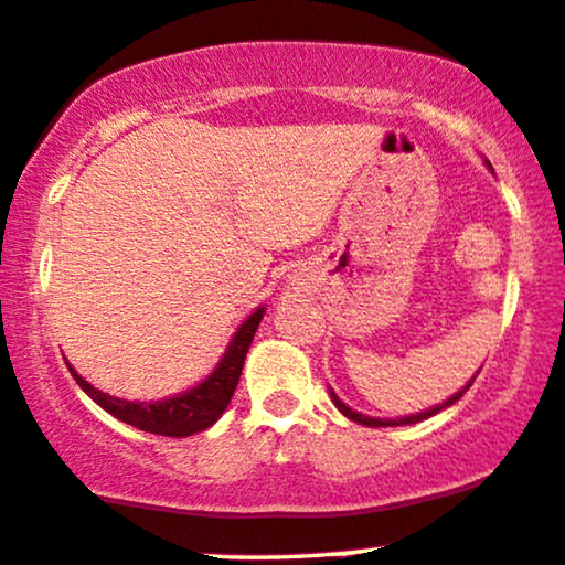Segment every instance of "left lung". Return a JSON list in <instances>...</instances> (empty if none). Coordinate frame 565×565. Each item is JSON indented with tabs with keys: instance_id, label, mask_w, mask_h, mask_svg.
I'll list each match as a JSON object with an SVG mask.
<instances>
[{
	"instance_id": "8db88e82",
	"label": "left lung",
	"mask_w": 565,
	"mask_h": 565,
	"mask_svg": "<svg viewBox=\"0 0 565 565\" xmlns=\"http://www.w3.org/2000/svg\"><path fill=\"white\" fill-rule=\"evenodd\" d=\"M487 168H489V171H492V166H489V162H487ZM471 384H473V379H471V382H468V384L463 386V390H460V392H455L452 397H450V399H445V403H441V405H434V407H429V411H424V413H416V416H403V418H371V416H363V413L352 411V407L344 405L342 399H339L337 394L331 392V390H329V394H331V403H334V405L339 407V411H342L344 416H348L350 420H355V424H363V426H407V424H418V420H426V418H431L434 413H439V411H445V407L455 405V403H458V399L463 397V394L468 392V386H471Z\"/></svg>"
}]
</instances>
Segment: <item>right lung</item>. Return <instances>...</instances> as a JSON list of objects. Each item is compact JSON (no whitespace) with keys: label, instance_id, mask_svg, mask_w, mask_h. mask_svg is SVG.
I'll return each instance as SVG.
<instances>
[{"label":"right lung","instance_id":"add662e5","mask_svg":"<svg viewBox=\"0 0 565 565\" xmlns=\"http://www.w3.org/2000/svg\"><path fill=\"white\" fill-rule=\"evenodd\" d=\"M265 308H257L253 316H247V321H242L236 329L234 339H231L228 350L223 352L221 363L215 365V371L207 379H202L200 384L186 390L183 394H173L168 399H154V403H134V399H120L110 397V394L94 390L86 379H81L76 369L67 363L76 384L84 390L88 397L97 403L102 411H107L124 424H131L136 429L149 431V434H162V437H192L196 431H205L223 416L231 397H234L236 384H239L244 358H247L249 344L257 326L263 321Z\"/></svg>","mask_w":565,"mask_h":565}]
</instances>
